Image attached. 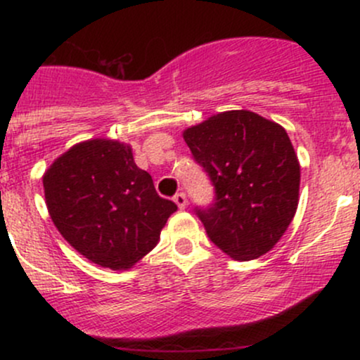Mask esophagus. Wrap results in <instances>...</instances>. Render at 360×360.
Returning a JSON list of instances; mask_svg holds the SVG:
<instances>
[{"label":"esophagus","instance_id":"obj_1","mask_svg":"<svg viewBox=\"0 0 360 360\" xmlns=\"http://www.w3.org/2000/svg\"><path fill=\"white\" fill-rule=\"evenodd\" d=\"M174 203L179 206L181 210L186 208V205H188V200H186V194L184 193H177L174 196Z\"/></svg>","mask_w":360,"mask_h":360}]
</instances>
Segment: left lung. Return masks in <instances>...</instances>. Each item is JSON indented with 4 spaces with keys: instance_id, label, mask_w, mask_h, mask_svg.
Returning <instances> with one entry per match:
<instances>
[{
    "instance_id": "1",
    "label": "left lung",
    "mask_w": 360,
    "mask_h": 360,
    "mask_svg": "<svg viewBox=\"0 0 360 360\" xmlns=\"http://www.w3.org/2000/svg\"><path fill=\"white\" fill-rule=\"evenodd\" d=\"M183 137L214 186L196 208L206 233L235 260L267 254L288 230L300 200V162L286 130L249 110L213 115Z\"/></svg>"
}]
</instances>
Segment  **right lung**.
Returning <instances> with one entry per match:
<instances>
[{
    "label": "right lung",
    "mask_w": 360,
    "mask_h": 360,
    "mask_svg": "<svg viewBox=\"0 0 360 360\" xmlns=\"http://www.w3.org/2000/svg\"><path fill=\"white\" fill-rule=\"evenodd\" d=\"M49 214L62 237L91 262L127 271L157 245L176 212L157 194L131 147L93 139L64 152L44 174Z\"/></svg>",
    "instance_id": "1"
}]
</instances>
